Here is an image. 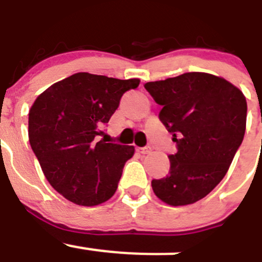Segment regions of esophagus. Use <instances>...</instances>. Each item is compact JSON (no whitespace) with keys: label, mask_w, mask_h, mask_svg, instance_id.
<instances>
[{"label":"esophagus","mask_w":262,"mask_h":262,"mask_svg":"<svg viewBox=\"0 0 262 262\" xmlns=\"http://www.w3.org/2000/svg\"><path fill=\"white\" fill-rule=\"evenodd\" d=\"M137 151L141 152V154H148V152L151 151V147H150V146H145V147H138V148H137Z\"/></svg>","instance_id":"34e87169"}]
</instances>
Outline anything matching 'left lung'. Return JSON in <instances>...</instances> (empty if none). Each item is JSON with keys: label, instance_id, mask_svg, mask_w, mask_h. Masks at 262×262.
Segmentation results:
<instances>
[{"label": "left lung", "instance_id": "1", "mask_svg": "<svg viewBox=\"0 0 262 262\" xmlns=\"http://www.w3.org/2000/svg\"><path fill=\"white\" fill-rule=\"evenodd\" d=\"M145 89L162 105L159 119L178 148L168 155V175L152 180V190L171 206L194 204L221 183L242 145L246 96L226 79L199 72L147 82Z\"/></svg>", "mask_w": 262, "mask_h": 262}]
</instances>
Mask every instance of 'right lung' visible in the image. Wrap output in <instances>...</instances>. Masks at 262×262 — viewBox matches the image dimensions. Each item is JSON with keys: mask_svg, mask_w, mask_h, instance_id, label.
Segmentation results:
<instances>
[{"mask_svg": "<svg viewBox=\"0 0 262 262\" xmlns=\"http://www.w3.org/2000/svg\"><path fill=\"white\" fill-rule=\"evenodd\" d=\"M140 79L77 73L40 94L28 114V138L47 180L81 206L115 194L133 146L99 141L120 99Z\"/></svg>", "mask_w": 262, "mask_h": 262, "instance_id": "1", "label": "right lung"}]
</instances>
